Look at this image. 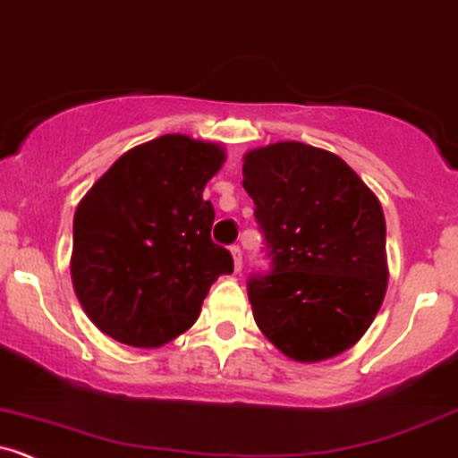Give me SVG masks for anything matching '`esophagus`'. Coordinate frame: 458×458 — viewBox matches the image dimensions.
Listing matches in <instances>:
<instances>
[{"instance_id":"esophagus-1","label":"esophagus","mask_w":458,"mask_h":458,"mask_svg":"<svg viewBox=\"0 0 458 458\" xmlns=\"http://www.w3.org/2000/svg\"><path fill=\"white\" fill-rule=\"evenodd\" d=\"M230 254H233L234 259V272H242V266H243L242 248H239V245H233V248H230Z\"/></svg>"}]
</instances>
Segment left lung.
I'll return each mask as SVG.
<instances>
[{
  "label": "left lung",
  "instance_id": "1",
  "mask_svg": "<svg viewBox=\"0 0 458 458\" xmlns=\"http://www.w3.org/2000/svg\"><path fill=\"white\" fill-rule=\"evenodd\" d=\"M243 189L272 259L248 281L259 329L296 362L351 349L386 293V221L375 192L343 157L302 142L245 153Z\"/></svg>",
  "mask_w": 458,
  "mask_h": 458
}]
</instances>
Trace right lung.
Returning a JSON list of instances; mask_svg holds the SVG:
<instances>
[{
  "label": "right lung",
  "mask_w": 458,
  "mask_h": 458,
  "mask_svg": "<svg viewBox=\"0 0 458 458\" xmlns=\"http://www.w3.org/2000/svg\"><path fill=\"white\" fill-rule=\"evenodd\" d=\"M219 144L166 133L129 148L81 199L72 285L85 314L118 343L153 349L195 325L206 293L233 257L215 245L204 186Z\"/></svg>",
  "instance_id": "add662e5"
}]
</instances>
